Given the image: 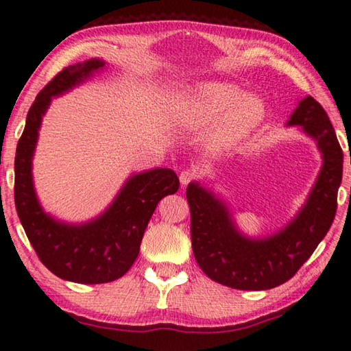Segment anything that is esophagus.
I'll return each instance as SVG.
<instances>
[{"instance_id": "esophagus-1", "label": "esophagus", "mask_w": 351, "mask_h": 351, "mask_svg": "<svg viewBox=\"0 0 351 351\" xmlns=\"http://www.w3.org/2000/svg\"><path fill=\"white\" fill-rule=\"evenodd\" d=\"M197 176H198V171L197 170H195V169H186V170L181 171L180 181H181L182 186H187L189 182H192L193 180H197Z\"/></svg>"}]
</instances>
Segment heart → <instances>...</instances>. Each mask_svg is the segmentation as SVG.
I'll return each mask as SVG.
<instances>
[{
  "instance_id": "heart-1",
  "label": "heart",
  "mask_w": 351,
  "mask_h": 351,
  "mask_svg": "<svg viewBox=\"0 0 351 351\" xmlns=\"http://www.w3.org/2000/svg\"><path fill=\"white\" fill-rule=\"evenodd\" d=\"M186 114L195 127H212L207 142L213 152L240 144L265 117V102L257 94H241L232 83L207 82L195 88L186 102Z\"/></svg>"
}]
</instances>
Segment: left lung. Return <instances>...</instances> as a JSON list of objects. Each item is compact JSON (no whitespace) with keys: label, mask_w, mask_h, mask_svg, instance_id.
<instances>
[{"label":"left lung","mask_w":351,"mask_h":351,"mask_svg":"<svg viewBox=\"0 0 351 351\" xmlns=\"http://www.w3.org/2000/svg\"><path fill=\"white\" fill-rule=\"evenodd\" d=\"M287 125H300L311 136L324 162L305 206L277 234L247 239L237 230L228 207L215 195L198 182L187 187L193 255L207 277L226 287L260 291L288 282L311 257L335 219L343 153L328 114L317 100L306 96Z\"/></svg>","instance_id":"1"}]
</instances>
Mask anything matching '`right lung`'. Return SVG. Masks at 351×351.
<instances>
[{"mask_svg":"<svg viewBox=\"0 0 351 351\" xmlns=\"http://www.w3.org/2000/svg\"><path fill=\"white\" fill-rule=\"evenodd\" d=\"M104 66V60L91 58L64 68L47 83L27 112L15 154V207L29 241L52 274L85 285L112 282L132 268L158 203L180 187L173 170L153 169L130 178L112 204L93 221L62 223L41 209L32 182L41 119L52 97L73 90Z\"/></svg>","mask_w":351,"mask_h":351,"instance_id":"add662e5","label":"right lung"}]
</instances>
